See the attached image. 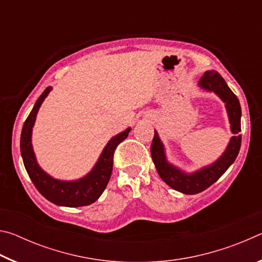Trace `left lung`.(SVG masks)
<instances>
[{
  "label": "left lung",
  "mask_w": 262,
  "mask_h": 262,
  "mask_svg": "<svg viewBox=\"0 0 262 262\" xmlns=\"http://www.w3.org/2000/svg\"><path fill=\"white\" fill-rule=\"evenodd\" d=\"M199 85L208 91H214L227 106L229 120L231 123V130L236 135L231 137L225 152L212 165L203 167L200 171L195 172V173L186 174L167 163L165 152H164V147L156 130H155L151 148H150L152 161L159 177L171 188L189 195L203 192L208 187H210L212 184L216 183L234 162V159L237 158L242 144V135H239V132L242 130V108L237 96L228 86L223 77L215 70H210V72H206L203 74V76L200 78V82H199Z\"/></svg>",
  "instance_id": "obj_1"
}]
</instances>
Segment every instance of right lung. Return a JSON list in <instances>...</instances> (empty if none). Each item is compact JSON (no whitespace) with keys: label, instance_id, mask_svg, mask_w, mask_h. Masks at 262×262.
Returning a JSON list of instances; mask_svg holds the SVG:
<instances>
[{"label":"right lung","instance_id":"1","mask_svg":"<svg viewBox=\"0 0 262 262\" xmlns=\"http://www.w3.org/2000/svg\"><path fill=\"white\" fill-rule=\"evenodd\" d=\"M51 90V86L46 88L45 91L35 101L32 111L24 122L23 129H21L20 152L24 166L35 188L48 201L54 205L64 207L89 206L98 200V198L103 194L104 189L107 186L111 174H112L114 151L118 145L128 136L130 128L110 140L95 167L84 178L76 181H61L52 178L39 167L37 161H35L32 144H31V134H32V127L38 110Z\"/></svg>","mask_w":262,"mask_h":262}]
</instances>
